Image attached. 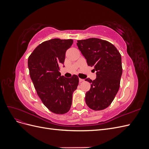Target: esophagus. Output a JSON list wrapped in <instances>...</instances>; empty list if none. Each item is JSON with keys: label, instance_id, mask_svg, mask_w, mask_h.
Listing matches in <instances>:
<instances>
[{"label": "esophagus", "instance_id": "34e87169", "mask_svg": "<svg viewBox=\"0 0 149 149\" xmlns=\"http://www.w3.org/2000/svg\"><path fill=\"white\" fill-rule=\"evenodd\" d=\"M79 82H83V81H84V79H81V78H79Z\"/></svg>", "mask_w": 149, "mask_h": 149}]
</instances>
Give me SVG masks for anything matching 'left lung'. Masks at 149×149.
Here are the masks:
<instances>
[{
  "label": "left lung",
  "instance_id": "left-lung-1",
  "mask_svg": "<svg viewBox=\"0 0 149 149\" xmlns=\"http://www.w3.org/2000/svg\"><path fill=\"white\" fill-rule=\"evenodd\" d=\"M77 42L88 65L93 66L96 71L95 79H85L91 84L86 93V103L93 110H103L111 104L119 91L123 73L121 55L113 45L106 40L91 38Z\"/></svg>",
  "mask_w": 149,
  "mask_h": 149
}]
</instances>
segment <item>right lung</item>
Returning a JSON list of instances; mask_svg holds the SVG:
<instances>
[{
    "mask_svg": "<svg viewBox=\"0 0 149 149\" xmlns=\"http://www.w3.org/2000/svg\"><path fill=\"white\" fill-rule=\"evenodd\" d=\"M73 43L71 39L48 40L40 44L28 59L30 78L38 96L49 111L58 114L70 111L79 83L77 75L68 78L60 72L66 52Z\"/></svg>",
    "mask_w": 149,
    "mask_h": 149,
    "instance_id": "right-lung-1",
    "label": "right lung"
}]
</instances>
